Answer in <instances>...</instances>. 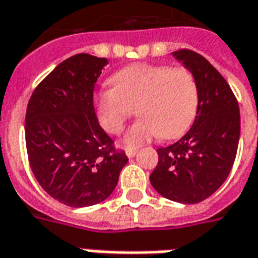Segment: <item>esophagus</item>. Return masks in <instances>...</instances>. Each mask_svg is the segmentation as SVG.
Returning a JSON list of instances; mask_svg holds the SVG:
<instances>
[{"label":"esophagus","mask_w":258,"mask_h":258,"mask_svg":"<svg viewBox=\"0 0 258 258\" xmlns=\"http://www.w3.org/2000/svg\"><path fill=\"white\" fill-rule=\"evenodd\" d=\"M125 153H126V155L129 157V158H132V157H135V155H136V153H138V151L133 149H126Z\"/></svg>","instance_id":"34e87169"}]
</instances>
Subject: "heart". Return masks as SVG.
Segmentation results:
<instances>
[{"instance_id": "heart-1", "label": "heart", "mask_w": 258, "mask_h": 258, "mask_svg": "<svg viewBox=\"0 0 258 258\" xmlns=\"http://www.w3.org/2000/svg\"><path fill=\"white\" fill-rule=\"evenodd\" d=\"M112 89L98 91L94 105L98 120L109 133H119L136 107L139 116L122 143L138 147L161 136L176 139L193 123L199 104L195 76L184 68L138 63L111 78Z\"/></svg>"}]
</instances>
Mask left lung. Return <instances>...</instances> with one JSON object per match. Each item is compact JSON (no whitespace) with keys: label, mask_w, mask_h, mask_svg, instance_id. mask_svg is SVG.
I'll return each instance as SVG.
<instances>
[{"label":"left lung","mask_w":258,"mask_h":258,"mask_svg":"<svg viewBox=\"0 0 258 258\" xmlns=\"http://www.w3.org/2000/svg\"><path fill=\"white\" fill-rule=\"evenodd\" d=\"M172 55L195 76L199 89L196 118L176 143L160 147L150 182L162 197L196 204L218 190L231 172L240 136L239 105L226 80L190 50Z\"/></svg>","instance_id":"left-lung-1"}]
</instances>
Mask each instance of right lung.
I'll use <instances>...</instances> for the list:
<instances>
[{
    "label": "right lung",
    "mask_w": 258,
    "mask_h": 258,
    "mask_svg": "<svg viewBox=\"0 0 258 258\" xmlns=\"http://www.w3.org/2000/svg\"><path fill=\"white\" fill-rule=\"evenodd\" d=\"M107 58L76 54L33 91L26 109L29 162L52 199L80 208L104 202L127 162L98 123L93 91Z\"/></svg>",
    "instance_id": "add662e5"
}]
</instances>
